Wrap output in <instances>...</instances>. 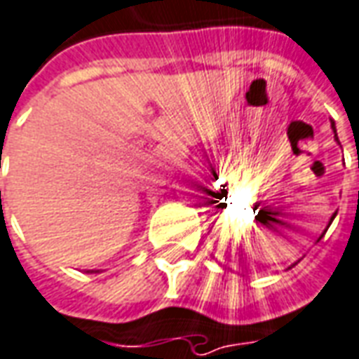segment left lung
<instances>
[{"label":"left lung","instance_id":"obj_1","mask_svg":"<svg viewBox=\"0 0 359 359\" xmlns=\"http://www.w3.org/2000/svg\"><path fill=\"white\" fill-rule=\"evenodd\" d=\"M332 130H334V135H336V127H334V123H332ZM336 140H338V137H336ZM334 217H336V212L334 215H332V219H330V222L334 221ZM330 222H328V226H330ZM328 231V229H325V232ZM325 232H323V234H320V236H318V241H320V238H323V236H325ZM293 266H295V264H293Z\"/></svg>","mask_w":359,"mask_h":359}]
</instances>
